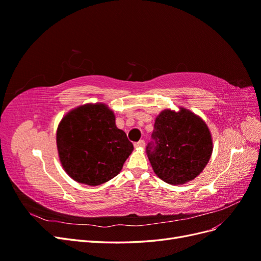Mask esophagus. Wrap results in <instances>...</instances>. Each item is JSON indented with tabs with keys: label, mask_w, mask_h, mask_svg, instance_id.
Wrapping results in <instances>:
<instances>
[{
	"label": "esophagus",
	"mask_w": 261,
	"mask_h": 261,
	"mask_svg": "<svg viewBox=\"0 0 261 261\" xmlns=\"http://www.w3.org/2000/svg\"><path fill=\"white\" fill-rule=\"evenodd\" d=\"M135 147H136V148H143V147H145V141H144V140L137 141V143L135 144Z\"/></svg>",
	"instance_id": "esophagus-1"
}]
</instances>
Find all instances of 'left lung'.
<instances>
[{
	"label": "left lung",
	"mask_w": 261,
	"mask_h": 261,
	"mask_svg": "<svg viewBox=\"0 0 261 261\" xmlns=\"http://www.w3.org/2000/svg\"><path fill=\"white\" fill-rule=\"evenodd\" d=\"M148 159L156 176L181 185L198 176L210 160L212 138L207 124L187 109L163 110L155 117Z\"/></svg>",
	"instance_id": "left-lung-1"
}]
</instances>
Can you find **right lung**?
<instances>
[{"label":"right lung","instance_id":"obj_1","mask_svg":"<svg viewBox=\"0 0 261 261\" xmlns=\"http://www.w3.org/2000/svg\"><path fill=\"white\" fill-rule=\"evenodd\" d=\"M57 146L60 161L78 183L98 186L115 177L134 146L115 125L112 110L88 103L69 111L59 124Z\"/></svg>","mask_w":261,"mask_h":261}]
</instances>
